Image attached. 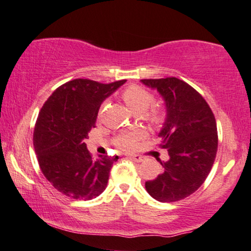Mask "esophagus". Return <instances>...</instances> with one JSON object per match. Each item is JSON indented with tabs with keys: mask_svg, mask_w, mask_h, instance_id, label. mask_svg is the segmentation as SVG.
<instances>
[{
	"mask_svg": "<svg viewBox=\"0 0 251 251\" xmlns=\"http://www.w3.org/2000/svg\"><path fill=\"white\" fill-rule=\"evenodd\" d=\"M127 156H128L131 159L134 160V162H138V163L142 162V160H143V157H141L140 155H132V153H131V155H129V153H128Z\"/></svg>",
	"mask_w": 251,
	"mask_h": 251,
	"instance_id": "34e87169",
	"label": "esophagus"
}]
</instances>
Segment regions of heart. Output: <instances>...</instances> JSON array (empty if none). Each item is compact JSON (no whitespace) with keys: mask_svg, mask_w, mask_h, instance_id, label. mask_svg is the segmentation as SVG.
<instances>
[{"mask_svg":"<svg viewBox=\"0 0 251 251\" xmlns=\"http://www.w3.org/2000/svg\"><path fill=\"white\" fill-rule=\"evenodd\" d=\"M123 100L125 101L128 108L133 112H142L148 109L147 117L152 122H158L160 118L159 109L155 105H151L153 103V95L146 88L141 86H129L123 93ZM143 136L141 131H134L128 133H122L117 135L113 142L117 147L122 149H132L136 146V143Z\"/></svg>","mask_w":251,"mask_h":251,"instance_id":"obj_1","label":"heart"}]
</instances>
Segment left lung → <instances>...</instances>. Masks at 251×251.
Listing matches in <instances>:
<instances>
[{
	"mask_svg": "<svg viewBox=\"0 0 251 251\" xmlns=\"http://www.w3.org/2000/svg\"><path fill=\"white\" fill-rule=\"evenodd\" d=\"M142 83L164 99L166 118L158 136L170 158L159 160L163 171L146 182L159 202H176L196 192L211 171L218 149L213 112L203 96L178 78L142 79Z\"/></svg>",
	"mask_w": 251,
	"mask_h": 251,
	"instance_id": "left-lung-1",
	"label": "left lung"
}]
</instances>
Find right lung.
<instances>
[{
  "label": "right lung",
  "instance_id": "right-lung-1",
  "mask_svg": "<svg viewBox=\"0 0 251 251\" xmlns=\"http://www.w3.org/2000/svg\"><path fill=\"white\" fill-rule=\"evenodd\" d=\"M125 83L75 79L59 86L40 110L33 145L41 172L53 188L75 200L95 199L105 189L118 156L93 158L82 140L95 127L102 102Z\"/></svg>",
  "mask_w": 251,
  "mask_h": 251
}]
</instances>
